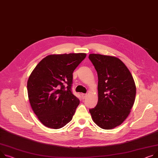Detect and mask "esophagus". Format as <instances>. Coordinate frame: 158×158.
I'll return each instance as SVG.
<instances>
[{
    "instance_id": "obj_1",
    "label": "esophagus",
    "mask_w": 158,
    "mask_h": 158,
    "mask_svg": "<svg viewBox=\"0 0 158 158\" xmlns=\"http://www.w3.org/2000/svg\"><path fill=\"white\" fill-rule=\"evenodd\" d=\"M86 96H87V94H85V93H82V94H81V97H82V99H85L86 97Z\"/></svg>"
}]
</instances>
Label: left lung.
<instances>
[{"mask_svg": "<svg viewBox=\"0 0 158 158\" xmlns=\"http://www.w3.org/2000/svg\"><path fill=\"white\" fill-rule=\"evenodd\" d=\"M98 75V100L89 109L93 121L105 130L115 128L127 119L132 108L135 84L128 69L119 58L99 54H90Z\"/></svg>", "mask_w": 158, "mask_h": 158, "instance_id": "1", "label": "left lung"}]
</instances>
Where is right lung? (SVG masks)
I'll use <instances>...</instances> for the list:
<instances>
[{"mask_svg": "<svg viewBox=\"0 0 158 158\" xmlns=\"http://www.w3.org/2000/svg\"><path fill=\"white\" fill-rule=\"evenodd\" d=\"M85 53L47 56L37 65L27 82L30 106L46 127L59 129L72 119L79 104L72 92L73 72Z\"/></svg>", "mask_w": 158, "mask_h": 158, "instance_id": "1", "label": "right lung"}]
</instances>
